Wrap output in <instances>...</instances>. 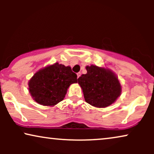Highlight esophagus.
Instances as JSON below:
<instances>
[{"instance_id": "1", "label": "esophagus", "mask_w": 154, "mask_h": 154, "mask_svg": "<svg viewBox=\"0 0 154 154\" xmlns=\"http://www.w3.org/2000/svg\"><path fill=\"white\" fill-rule=\"evenodd\" d=\"M80 76H81V73H80V72L77 73V79H79Z\"/></svg>"}]
</instances>
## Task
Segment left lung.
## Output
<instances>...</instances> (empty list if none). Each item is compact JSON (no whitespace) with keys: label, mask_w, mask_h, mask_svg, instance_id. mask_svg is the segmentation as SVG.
Here are the masks:
<instances>
[{"label":"left lung","mask_w":154,"mask_h":154,"mask_svg":"<svg viewBox=\"0 0 154 154\" xmlns=\"http://www.w3.org/2000/svg\"><path fill=\"white\" fill-rule=\"evenodd\" d=\"M87 73L78 79L85 102L97 108L113 104L121 96L122 86L111 69L96 65L86 66Z\"/></svg>","instance_id":"left-lung-1"}]
</instances>
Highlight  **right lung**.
<instances>
[{
    "label": "right lung",
    "instance_id": "add662e5",
    "mask_svg": "<svg viewBox=\"0 0 154 154\" xmlns=\"http://www.w3.org/2000/svg\"><path fill=\"white\" fill-rule=\"evenodd\" d=\"M77 83V75L70 66L58 62L39 69L29 81V92L38 104L54 106L64 100L71 84Z\"/></svg>",
    "mask_w": 154,
    "mask_h": 154
}]
</instances>
